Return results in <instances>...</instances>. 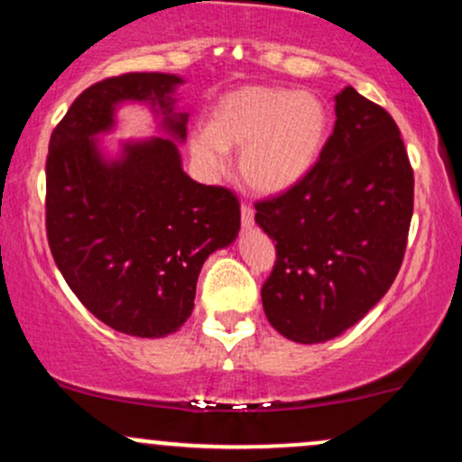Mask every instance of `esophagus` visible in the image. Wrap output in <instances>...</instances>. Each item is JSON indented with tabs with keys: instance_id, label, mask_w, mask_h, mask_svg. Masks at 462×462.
<instances>
[{
	"instance_id": "obj_1",
	"label": "esophagus",
	"mask_w": 462,
	"mask_h": 462,
	"mask_svg": "<svg viewBox=\"0 0 462 462\" xmlns=\"http://www.w3.org/2000/svg\"><path fill=\"white\" fill-rule=\"evenodd\" d=\"M241 224H243V227L254 226V208L249 204L241 206Z\"/></svg>"
}]
</instances>
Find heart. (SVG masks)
Segmentation results:
<instances>
[{
  "instance_id": "obj_1",
  "label": "heart",
  "mask_w": 462,
  "mask_h": 462,
  "mask_svg": "<svg viewBox=\"0 0 462 462\" xmlns=\"http://www.w3.org/2000/svg\"><path fill=\"white\" fill-rule=\"evenodd\" d=\"M326 132V106L315 95L243 87L213 106L208 128L189 136V150L206 173H219L226 150L241 147L243 182L258 193H280L310 171Z\"/></svg>"
}]
</instances>
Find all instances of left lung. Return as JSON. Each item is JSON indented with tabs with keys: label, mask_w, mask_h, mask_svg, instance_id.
I'll list each match as a JSON object with an SVG mask.
<instances>
[{
	"label": "left lung",
	"mask_w": 462,
	"mask_h": 462,
	"mask_svg": "<svg viewBox=\"0 0 462 462\" xmlns=\"http://www.w3.org/2000/svg\"><path fill=\"white\" fill-rule=\"evenodd\" d=\"M334 110L310 171L254 204L275 241L264 315L295 343H323L363 319L393 284L411 227L415 178L393 116L352 87Z\"/></svg>",
	"instance_id": "1"
}]
</instances>
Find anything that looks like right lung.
<instances>
[{"label":"right lung","mask_w":462,"mask_h":462,"mask_svg":"<svg viewBox=\"0 0 462 462\" xmlns=\"http://www.w3.org/2000/svg\"><path fill=\"white\" fill-rule=\"evenodd\" d=\"M167 73H121L82 91L51 132L45 164V230L69 289L116 332L161 338L190 317L201 264L230 245L241 204L226 187L182 171L176 143H128L104 162L93 136L113 125L124 99L171 113ZM167 128L187 139V115Z\"/></svg>","instance_id":"add662e5"}]
</instances>
